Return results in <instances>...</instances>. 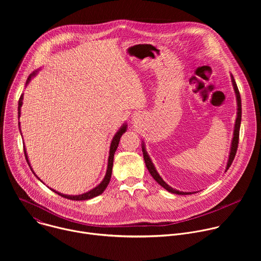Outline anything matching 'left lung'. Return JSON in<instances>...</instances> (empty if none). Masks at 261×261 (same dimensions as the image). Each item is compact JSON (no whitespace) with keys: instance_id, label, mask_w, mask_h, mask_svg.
<instances>
[{"instance_id":"1","label":"left lung","mask_w":261,"mask_h":261,"mask_svg":"<svg viewBox=\"0 0 261 261\" xmlns=\"http://www.w3.org/2000/svg\"><path fill=\"white\" fill-rule=\"evenodd\" d=\"M232 84H233V88H234V91H236V94H237V100H238V117H237V121H236V126H234V134H233V139H232V143H231V150H230V155H229V159H228V163H227V167H226V170L230 167V165L232 164V161L236 157V154H237V151H238V146H239V138H240V127H241V120H242V100H241V95H240V91L238 89V86L236 84V81L232 76ZM142 154H143V159H144V162H145V165H146V168L147 170L150 171L151 175L154 177V179L160 185L162 186V187L164 189H166L168 192H171V193H174V194H178V195H187V194H192L191 192H180V191H177L173 188H171L170 186H168L162 178L161 176L158 174V172L156 171L151 159L148 158L144 147L142 146Z\"/></svg>"}]
</instances>
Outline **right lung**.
<instances>
[{"mask_svg": "<svg viewBox=\"0 0 261 261\" xmlns=\"http://www.w3.org/2000/svg\"><path fill=\"white\" fill-rule=\"evenodd\" d=\"M35 75V72H33L31 75L28 77L27 80V84H29V82L31 81V77ZM22 105V95L20 96L19 98V101H18V118H19V115H20V107ZM126 127L127 125H124L120 130L119 132L115 135L113 141H111V145H110V151H109V157H108V165H107V171H106V174H105V177L104 179L102 180V182L100 185H98L96 188H94L93 190L87 192V193H84L82 195H76V196H70V195H64L62 193H59L55 190H53L54 192H56L57 194H59L60 196L64 197V198H67V199H70V200H87V199H91L93 197H96L98 195H100L104 190L105 188L107 187V185L110 180V177H111V171H113V165H114V156H115V153L117 151V148L119 146V142H120V138L122 137V135L125 133L126 131ZM23 152H24V156H25V160L30 166V163H29V160H28V156H27V153H25V148L23 147ZM32 168V167H31ZM34 172V171H33Z\"/></svg>", "mask_w": 261, "mask_h": 261, "instance_id": "obj_1", "label": "right lung"}]
</instances>
